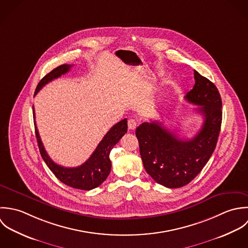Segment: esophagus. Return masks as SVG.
Wrapping results in <instances>:
<instances>
[{"instance_id":"34e87169","label":"esophagus","mask_w":248,"mask_h":248,"mask_svg":"<svg viewBox=\"0 0 248 248\" xmlns=\"http://www.w3.org/2000/svg\"><path fill=\"white\" fill-rule=\"evenodd\" d=\"M127 125H128V128L130 130H134L137 127V122L133 119H129L128 122H127Z\"/></svg>"}]
</instances>
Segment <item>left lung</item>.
I'll return each instance as SVG.
<instances>
[{"label":"left lung","mask_w":248,"mask_h":248,"mask_svg":"<svg viewBox=\"0 0 248 248\" xmlns=\"http://www.w3.org/2000/svg\"><path fill=\"white\" fill-rule=\"evenodd\" d=\"M196 83L185 99L198 105L203 116L201 129L191 140L177 138L159 122L143 123L136 129L145 170L167 188L189 184L209 161L216 149L222 121L221 98L216 85L194 71Z\"/></svg>","instance_id":"8db88e82"}]
</instances>
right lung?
<instances>
[{
  "mask_svg": "<svg viewBox=\"0 0 248 248\" xmlns=\"http://www.w3.org/2000/svg\"><path fill=\"white\" fill-rule=\"evenodd\" d=\"M72 66L73 65L63 64L53 69L40 80L36 87L34 95H36L39 90L47 83L68 73ZM33 117H35V114H33ZM126 132L127 120L124 119L110 128V130L99 142L95 151L85 163L76 168H65L57 165L50 159V156L44 149L38 133V129L35 125V135L40 154L52 173L56 176L57 179H59L67 186L85 191H89L99 187L107 178L111 170V161L109 158L110 151Z\"/></svg>",
  "mask_w": 248,
  "mask_h": 248,
  "instance_id": "add662e5",
  "label": "right lung"
}]
</instances>
